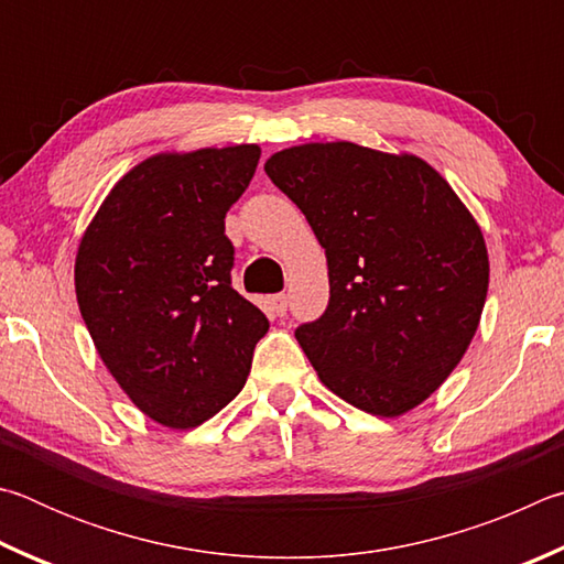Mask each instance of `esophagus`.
I'll list each match as a JSON object with an SVG mask.
<instances>
[{"label": "esophagus", "instance_id": "esophagus-1", "mask_svg": "<svg viewBox=\"0 0 564 564\" xmlns=\"http://www.w3.org/2000/svg\"><path fill=\"white\" fill-rule=\"evenodd\" d=\"M272 307H274V312L282 317V314L288 312V294H274V297H272Z\"/></svg>", "mask_w": 564, "mask_h": 564}]
</instances>
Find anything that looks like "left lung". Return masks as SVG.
I'll return each instance as SVG.
<instances>
[{
	"mask_svg": "<svg viewBox=\"0 0 564 564\" xmlns=\"http://www.w3.org/2000/svg\"><path fill=\"white\" fill-rule=\"evenodd\" d=\"M264 173L327 252V310L294 332L322 383L373 416L419 406L478 329L488 294L478 223L416 155L307 143L274 153Z\"/></svg>",
	"mask_w": 564,
	"mask_h": 564,
	"instance_id": "obj_1",
	"label": "left lung"
}]
</instances>
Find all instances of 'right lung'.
<instances>
[{"instance_id":"right-lung-1","label":"right lung","mask_w":564,"mask_h":564,"mask_svg":"<svg viewBox=\"0 0 564 564\" xmlns=\"http://www.w3.org/2000/svg\"><path fill=\"white\" fill-rule=\"evenodd\" d=\"M260 148H200L138 163L76 254V300L106 369L148 419L195 429L242 391L270 322L232 290L225 215Z\"/></svg>"}]
</instances>
